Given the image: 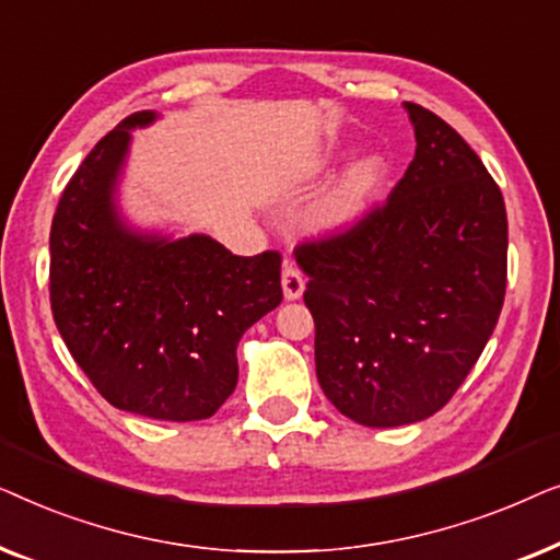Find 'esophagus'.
<instances>
[{"instance_id":"1","label":"esophagus","mask_w":560,"mask_h":560,"mask_svg":"<svg viewBox=\"0 0 560 560\" xmlns=\"http://www.w3.org/2000/svg\"><path fill=\"white\" fill-rule=\"evenodd\" d=\"M280 282H282V295H285V301H298V298L303 295L305 280H303V275L298 272L293 265H288V262L282 265Z\"/></svg>"}]
</instances>
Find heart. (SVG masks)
I'll use <instances>...</instances> for the list:
<instances>
[{
	"mask_svg": "<svg viewBox=\"0 0 560 560\" xmlns=\"http://www.w3.org/2000/svg\"><path fill=\"white\" fill-rule=\"evenodd\" d=\"M347 148L343 144H328L320 155L308 165V173H320L328 165H334ZM389 178V163L380 152H366L343 167L334 186L326 190V196L316 203L311 213L313 232L324 236L347 234L357 229L370 217L377 206L382 190Z\"/></svg>",
	"mask_w": 560,
	"mask_h": 560,
	"instance_id": "obj_1",
	"label": "heart"
}]
</instances>
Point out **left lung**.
<instances>
[{"label":"left lung","mask_w":560,"mask_h":560,"mask_svg":"<svg viewBox=\"0 0 560 560\" xmlns=\"http://www.w3.org/2000/svg\"><path fill=\"white\" fill-rule=\"evenodd\" d=\"M416 158L357 229L295 249L316 320V374L366 428L431 418L492 336L508 285V211L477 152L405 102Z\"/></svg>","instance_id":"1"}]
</instances>
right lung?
I'll return each mask as SVG.
<instances>
[{"mask_svg":"<svg viewBox=\"0 0 560 560\" xmlns=\"http://www.w3.org/2000/svg\"><path fill=\"white\" fill-rule=\"evenodd\" d=\"M155 119H121L66 186L50 226V305L75 364L114 408L186 423L234 393L236 343L282 301V257L127 224L117 194L132 129Z\"/></svg>","mask_w":560,"mask_h":560,"instance_id":"add662e5","label":"right lung"}]
</instances>
